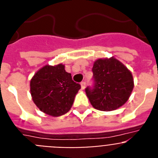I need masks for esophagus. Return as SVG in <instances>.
Here are the masks:
<instances>
[{"label":"esophagus","instance_id":"1","mask_svg":"<svg viewBox=\"0 0 158 158\" xmlns=\"http://www.w3.org/2000/svg\"><path fill=\"white\" fill-rule=\"evenodd\" d=\"M80 85H81V89L83 90L86 87V83L85 82H82V83H80Z\"/></svg>","mask_w":158,"mask_h":158}]
</instances>
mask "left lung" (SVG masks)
<instances>
[{"mask_svg":"<svg viewBox=\"0 0 158 158\" xmlns=\"http://www.w3.org/2000/svg\"><path fill=\"white\" fill-rule=\"evenodd\" d=\"M93 89L87 87V98L94 108L109 112L120 108L130 97L134 81L131 71L114 57L94 62Z\"/></svg>","mask_w":158,"mask_h":158,"instance_id":"obj_1","label":"left lung"}]
</instances>
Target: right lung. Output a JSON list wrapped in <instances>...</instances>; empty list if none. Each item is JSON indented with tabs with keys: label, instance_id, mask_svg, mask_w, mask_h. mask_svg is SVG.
<instances>
[{
	"label": "right lung",
	"instance_id": "add662e5",
	"mask_svg": "<svg viewBox=\"0 0 158 158\" xmlns=\"http://www.w3.org/2000/svg\"><path fill=\"white\" fill-rule=\"evenodd\" d=\"M80 85L65 71V65H46L30 80L32 99L42 112L60 116L70 111Z\"/></svg>",
	"mask_w": 158,
	"mask_h": 158
}]
</instances>
